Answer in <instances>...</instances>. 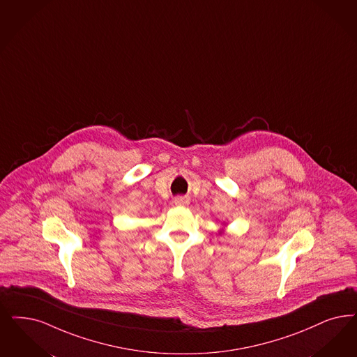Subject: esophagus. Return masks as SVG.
<instances>
[{
    "label": "esophagus",
    "instance_id": "obj_1",
    "mask_svg": "<svg viewBox=\"0 0 357 357\" xmlns=\"http://www.w3.org/2000/svg\"><path fill=\"white\" fill-rule=\"evenodd\" d=\"M174 204H176V205H180V206H185V205L189 204V198L178 196V197L174 198Z\"/></svg>",
    "mask_w": 357,
    "mask_h": 357
}]
</instances>
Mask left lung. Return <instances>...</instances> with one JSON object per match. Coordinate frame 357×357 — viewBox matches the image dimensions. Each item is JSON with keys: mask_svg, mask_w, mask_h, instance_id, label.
<instances>
[{"mask_svg": "<svg viewBox=\"0 0 357 357\" xmlns=\"http://www.w3.org/2000/svg\"><path fill=\"white\" fill-rule=\"evenodd\" d=\"M220 233H221V231H220Z\"/></svg>", "mask_w": 357, "mask_h": 357, "instance_id": "1", "label": "left lung"}]
</instances>
